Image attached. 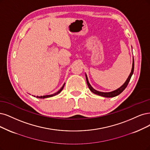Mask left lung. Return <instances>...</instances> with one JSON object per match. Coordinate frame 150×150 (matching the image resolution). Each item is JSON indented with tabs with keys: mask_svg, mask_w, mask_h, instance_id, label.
<instances>
[{
	"mask_svg": "<svg viewBox=\"0 0 150 150\" xmlns=\"http://www.w3.org/2000/svg\"><path fill=\"white\" fill-rule=\"evenodd\" d=\"M134 59H133V64H132V71H131V73L130 74L128 79H127L126 81L124 83V84L121 86L119 88H118L117 90H116L115 91H113L112 92H109V93H103V92H100V91H96V90L94 89V88L90 85L89 81H88V78H87V76L86 75H85L86 76V83H87V85L88 86V87H89L90 90L93 93L96 94V95H99V96H103V97H106V98H112V97H114V96H117L119 95H120V94L125 89V88L127 86V85H128L130 81V80L131 79L132 77V75L133 74V73H134Z\"/></svg>",
	"mask_w": 150,
	"mask_h": 150,
	"instance_id": "left-lung-1",
	"label": "left lung"
}]
</instances>
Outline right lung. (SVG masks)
<instances>
[{"label":"right lung","instance_id":"1","mask_svg":"<svg viewBox=\"0 0 150 150\" xmlns=\"http://www.w3.org/2000/svg\"><path fill=\"white\" fill-rule=\"evenodd\" d=\"M64 85H65V84H64V85L62 86V87L60 89V90H59L57 93H54V94H52V95H46V96H36V98H49V97L54 96L56 95H57V94H59V93H60V91L63 90V88H64Z\"/></svg>","mask_w":150,"mask_h":150}]
</instances>
